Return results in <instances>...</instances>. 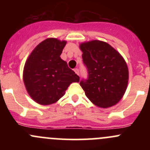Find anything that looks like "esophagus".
Masks as SVG:
<instances>
[{"instance_id":"esophagus-1","label":"esophagus","mask_w":150,"mask_h":150,"mask_svg":"<svg viewBox=\"0 0 150 150\" xmlns=\"http://www.w3.org/2000/svg\"><path fill=\"white\" fill-rule=\"evenodd\" d=\"M74 71H75V73L77 74V75H79V69H77V68H76V69H74Z\"/></svg>"}]
</instances>
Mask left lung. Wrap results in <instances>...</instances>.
<instances>
[{"instance_id": "obj_1", "label": "left lung", "mask_w": 150, "mask_h": 150, "mask_svg": "<svg viewBox=\"0 0 150 150\" xmlns=\"http://www.w3.org/2000/svg\"><path fill=\"white\" fill-rule=\"evenodd\" d=\"M88 69L87 80L80 85L86 96L101 108L115 105L123 96L128 82V69L122 57L110 44L91 40L80 45Z\"/></svg>"}]
</instances>
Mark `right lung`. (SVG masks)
Here are the masks:
<instances>
[{
    "instance_id": "obj_1",
    "label": "right lung",
    "mask_w": 150,
    "mask_h": 150,
    "mask_svg": "<svg viewBox=\"0 0 150 150\" xmlns=\"http://www.w3.org/2000/svg\"><path fill=\"white\" fill-rule=\"evenodd\" d=\"M66 43L65 40L47 38L33 49L25 62L23 81L26 90L41 105L56 103L69 85L80 81L60 57Z\"/></svg>"
}]
</instances>
